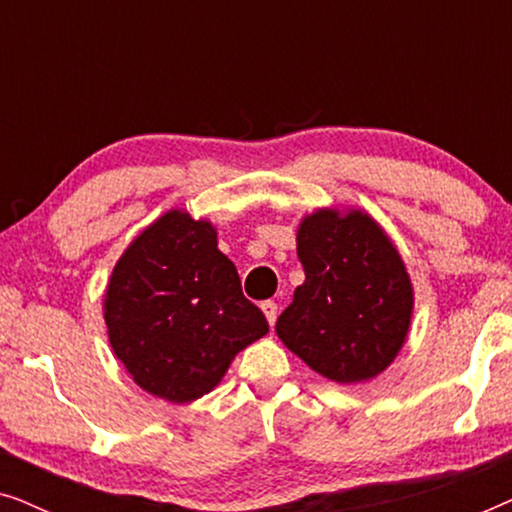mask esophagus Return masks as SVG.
I'll list each match as a JSON object with an SVG mask.
<instances>
[{
	"instance_id": "1",
	"label": "esophagus",
	"mask_w": 512,
	"mask_h": 512,
	"mask_svg": "<svg viewBox=\"0 0 512 512\" xmlns=\"http://www.w3.org/2000/svg\"><path fill=\"white\" fill-rule=\"evenodd\" d=\"M261 310L265 314V319H268V324L275 326V321H277V303H275V300H265V303L261 305Z\"/></svg>"
}]
</instances>
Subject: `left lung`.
Masks as SVG:
<instances>
[{"instance_id": "obj_1", "label": "left lung", "mask_w": 512, "mask_h": 512, "mask_svg": "<svg viewBox=\"0 0 512 512\" xmlns=\"http://www.w3.org/2000/svg\"><path fill=\"white\" fill-rule=\"evenodd\" d=\"M296 244L305 282L279 314V340L328 380H373L410 331L415 293L401 254L361 209L307 214Z\"/></svg>"}]
</instances>
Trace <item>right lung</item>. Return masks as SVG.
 <instances>
[{
  "label": "right lung",
  "mask_w": 512,
  "mask_h": 512,
  "mask_svg": "<svg viewBox=\"0 0 512 512\" xmlns=\"http://www.w3.org/2000/svg\"><path fill=\"white\" fill-rule=\"evenodd\" d=\"M104 324L135 384L170 403L209 394L235 356L268 333L216 228L184 209L165 212L118 258Z\"/></svg>",
  "instance_id": "obj_1"
}]
</instances>
